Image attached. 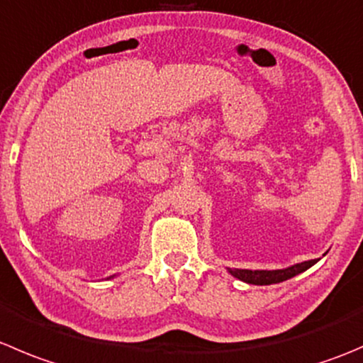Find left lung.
I'll list each match as a JSON object with an SVG mask.
<instances>
[{
    "label": "left lung",
    "mask_w": 363,
    "mask_h": 363,
    "mask_svg": "<svg viewBox=\"0 0 363 363\" xmlns=\"http://www.w3.org/2000/svg\"><path fill=\"white\" fill-rule=\"evenodd\" d=\"M318 260H305V262L294 264V266L286 267V269H273V271H264V269H228L230 271V275L235 277V279L242 280L246 284H253V286H271V284H279L284 282V280H289L293 277L300 275L303 273L305 269H308L311 266Z\"/></svg>",
    "instance_id": "1"
}]
</instances>
